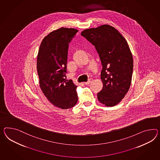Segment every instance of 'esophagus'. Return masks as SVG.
I'll return each instance as SVG.
<instances>
[{"label": "esophagus", "mask_w": 160, "mask_h": 160, "mask_svg": "<svg viewBox=\"0 0 160 160\" xmlns=\"http://www.w3.org/2000/svg\"><path fill=\"white\" fill-rule=\"evenodd\" d=\"M92 81V79H89V80H88V82H85L84 83L85 84V85H89V83H90V82Z\"/></svg>", "instance_id": "esophagus-1"}]
</instances>
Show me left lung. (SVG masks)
Masks as SVG:
<instances>
[{
  "mask_svg": "<svg viewBox=\"0 0 160 160\" xmlns=\"http://www.w3.org/2000/svg\"><path fill=\"white\" fill-rule=\"evenodd\" d=\"M81 35L94 46L102 66L103 87L98 93V101L106 106H115L131 84L133 61L127 42L116 29L107 24L85 29Z\"/></svg>",
  "mask_w": 160,
  "mask_h": 160,
  "instance_id": "left-lung-1",
  "label": "left lung"
}]
</instances>
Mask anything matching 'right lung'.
Instances as JSON below:
<instances>
[{
  "mask_svg": "<svg viewBox=\"0 0 160 160\" xmlns=\"http://www.w3.org/2000/svg\"><path fill=\"white\" fill-rule=\"evenodd\" d=\"M78 30L62 27L42 40L37 56L39 86L46 98L62 109L74 107L78 101L77 88L66 79L69 43Z\"/></svg>",
  "mask_w": 160,
  "mask_h": 160,
  "instance_id": "1",
  "label": "right lung"
}]
</instances>
